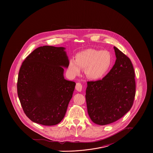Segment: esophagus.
<instances>
[{
    "instance_id": "esophagus-1",
    "label": "esophagus",
    "mask_w": 153,
    "mask_h": 153,
    "mask_svg": "<svg viewBox=\"0 0 153 153\" xmlns=\"http://www.w3.org/2000/svg\"><path fill=\"white\" fill-rule=\"evenodd\" d=\"M75 88H76V89L78 91L81 92V91H82V84H81V83L78 82V83H76V84Z\"/></svg>"
}]
</instances>
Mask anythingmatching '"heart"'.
<instances>
[{
    "mask_svg": "<svg viewBox=\"0 0 153 153\" xmlns=\"http://www.w3.org/2000/svg\"><path fill=\"white\" fill-rule=\"evenodd\" d=\"M112 62V56L109 51L87 49L77 53L75 61L69 60L68 71L71 75L76 76L81 73V69H85L88 78L97 80L107 74Z\"/></svg>",
    "mask_w": 153,
    "mask_h": 153,
    "instance_id": "1",
    "label": "heart"
}]
</instances>
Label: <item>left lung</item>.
<instances>
[{
  "label": "left lung",
  "mask_w": 153,
  "mask_h": 153,
  "mask_svg": "<svg viewBox=\"0 0 153 153\" xmlns=\"http://www.w3.org/2000/svg\"><path fill=\"white\" fill-rule=\"evenodd\" d=\"M116 61L101 80L87 82L86 102L92 121L104 126L122 118L133 105L135 73L130 58L114 47Z\"/></svg>",
  "instance_id": "8db88e82"
}]
</instances>
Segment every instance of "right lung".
I'll list each match as a JSON object with an SVG mask.
<instances>
[{
    "mask_svg": "<svg viewBox=\"0 0 153 153\" xmlns=\"http://www.w3.org/2000/svg\"><path fill=\"white\" fill-rule=\"evenodd\" d=\"M64 47L40 46L20 68L18 95L26 115L33 122L54 126L64 118L75 82L66 80L64 68L69 60Z\"/></svg>",
    "mask_w": 153,
    "mask_h": 153,
    "instance_id": "1",
    "label": "right lung"
}]
</instances>
